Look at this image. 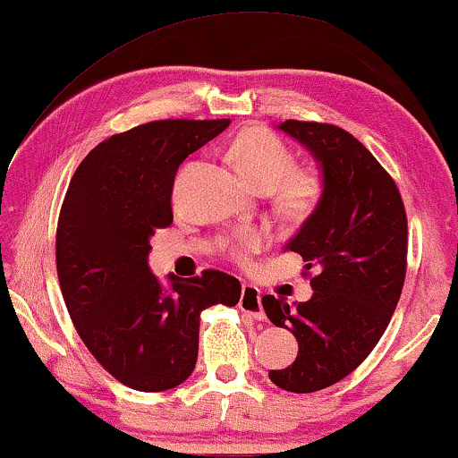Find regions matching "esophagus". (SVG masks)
Here are the masks:
<instances>
[{"label": "esophagus", "instance_id": "esophagus-1", "mask_svg": "<svg viewBox=\"0 0 458 458\" xmlns=\"http://www.w3.org/2000/svg\"><path fill=\"white\" fill-rule=\"evenodd\" d=\"M238 308H241L244 314L255 318V320H265V310H263V301H260V292H259V287L250 285V283H242V292H241V301H238Z\"/></svg>", "mask_w": 458, "mask_h": 458}]
</instances>
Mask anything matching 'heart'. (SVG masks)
I'll return each instance as SVG.
<instances>
[{
	"mask_svg": "<svg viewBox=\"0 0 458 458\" xmlns=\"http://www.w3.org/2000/svg\"><path fill=\"white\" fill-rule=\"evenodd\" d=\"M230 158L238 175L255 190L268 191L279 185V201L289 216L306 217L322 201L324 179L314 171H295V155L268 130L249 128L238 134L230 147ZM263 241V232L249 230L230 250L244 260L249 252L260 249Z\"/></svg>",
	"mask_w": 458,
	"mask_h": 458,
	"instance_id": "1",
	"label": "heart"
}]
</instances>
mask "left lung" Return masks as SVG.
Wrapping results in <instances>:
<instances>
[{"instance_id":"8db88e82","label":"left lung","mask_w":458,"mask_h":458,"mask_svg":"<svg viewBox=\"0 0 458 458\" xmlns=\"http://www.w3.org/2000/svg\"><path fill=\"white\" fill-rule=\"evenodd\" d=\"M320 165L324 195L285 250L316 267L308 301L263 297L268 320L287 328L300 351L292 365L268 371L275 386L311 394L351 375L386 332L402 295L408 217L395 181L346 130L320 122L277 126Z\"/></svg>"}]
</instances>
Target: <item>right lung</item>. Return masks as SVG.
<instances>
[{
	"mask_svg": "<svg viewBox=\"0 0 458 458\" xmlns=\"http://www.w3.org/2000/svg\"><path fill=\"white\" fill-rule=\"evenodd\" d=\"M230 120H158L99 142L72 175L56 228V273L79 336L107 373L136 391H166L193 373L199 314L236 306L222 271L169 275L148 267L155 230L171 226L179 165Z\"/></svg>",
	"mask_w": 458,
	"mask_h": 458,
	"instance_id": "1",
	"label": "right lung"
}]
</instances>
